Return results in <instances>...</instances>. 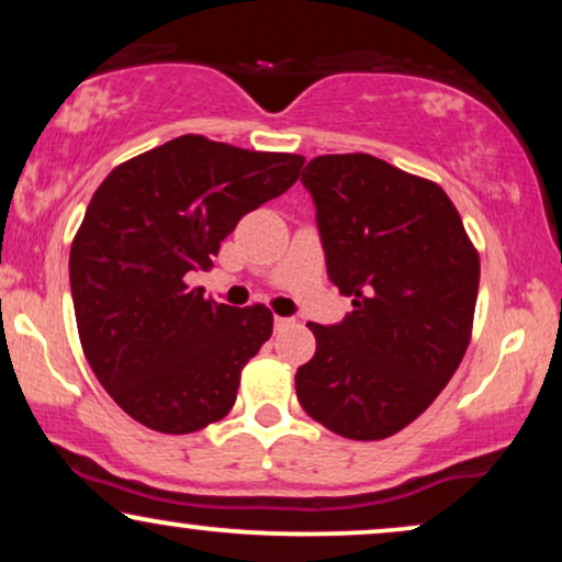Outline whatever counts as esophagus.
I'll list each match as a JSON object with an SVG mask.
<instances>
[{
	"instance_id": "34e87169",
	"label": "esophagus",
	"mask_w": 562,
	"mask_h": 562,
	"mask_svg": "<svg viewBox=\"0 0 562 562\" xmlns=\"http://www.w3.org/2000/svg\"><path fill=\"white\" fill-rule=\"evenodd\" d=\"M290 317H274V330H282V327H288L290 325Z\"/></svg>"
}]
</instances>
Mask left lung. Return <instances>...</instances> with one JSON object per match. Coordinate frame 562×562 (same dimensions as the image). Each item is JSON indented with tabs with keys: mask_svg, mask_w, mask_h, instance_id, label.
Here are the masks:
<instances>
[{
	"mask_svg": "<svg viewBox=\"0 0 562 562\" xmlns=\"http://www.w3.org/2000/svg\"><path fill=\"white\" fill-rule=\"evenodd\" d=\"M327 277L353 312L312 322L295 372L308 417L353 441L389 438L428 409L470 344L481 263L447 192L385 160L319 156L301 173Z\"/></svg>",
	"mask_w": 562,
	"mask_h": 562,
	"instance_id": "1",
	"label": "left lung"
}]
</instances>
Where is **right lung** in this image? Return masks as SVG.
Masks as SVG:
<instances>
[{"label": "right lung", "mask_w": 562, "mask_h": 562, "mask_svg": "<svg viewBox=\"0 0 562 562\" xmlns=\"http://www.w3.org/2000/svg\"><path fill=\"white\" fill-rule=\"evenodd\" d=\"M301 166L184 134L97 187L70 245V295L89 367L137 423L195 434L232 409L272 312L205 299L187 274L209 269L237 222L290 190Z\"/></svg>", "instance_id": "right-lung-1"}]
</instances>
